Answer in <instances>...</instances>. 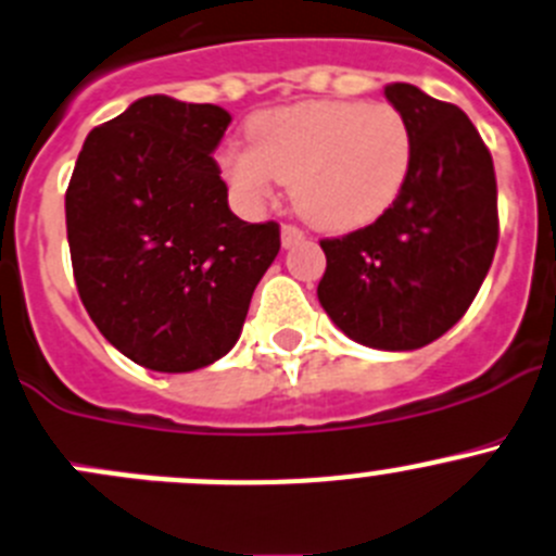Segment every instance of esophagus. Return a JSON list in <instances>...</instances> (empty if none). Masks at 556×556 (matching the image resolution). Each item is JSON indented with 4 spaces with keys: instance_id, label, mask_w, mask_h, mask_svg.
Instances as JSON below:
<instances>
[{
    "instance_id": "1",
    "label": "esophagus",
    "mask_w": 556,
    "mask_h": 556,
    "mask_svg": "<svg viewBox=\"0 0 556 556\" xmlns=\"http://www.w3.org/2000/svg\"><path fill=\"white\" fill-rule=\"evenodd\" d=\"M299 241H304V230L295 228V225H282V247L288 250V247L299 244Z\"/></svg>"
}]
</instances>
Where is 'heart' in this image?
Here are the masks:
<instances>
[{
  "mask_svg": "<svg viewBox=\"0 0 556 556\" xmlns=\"http://www.w3.org/2000/svg\"><path fill=\"white\" fill-rule=\"evenodd\" d=\"M247 135L250 147L219 157L230 190L255 206L277 181L290 185L295 212L320 230L380 219L413 174V124L391 102H295L255 113Z\"/></svg>",
  "mask_w": 556,
  "mask_h": 556,
  "instance_id": "heart-1",
  "label": "heart"
}]
</instances>
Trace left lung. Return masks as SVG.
<instances>
[{"mask_svg": "<svg viewBox=\"0 0 556 556\" xmlns=\"http://www.w3.org/2000/svg\"><path fill=\"white\" fill-rule=\"evenodd\" d=\"M386 97L413 124V174L380 219L320 241L317 299L355 342L418 350L459 323L486 279L500 239L497 179L462 108L413 84H388Z\"/></svg>", "mask_w": 556, "mask_h": 556, "instance_id": "left-lung-1", "label": "left lung"}]
</instances>
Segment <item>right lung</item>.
Returning <instances> with one entry per match:
<instances>
[{
	"label": "right lung",
	"instance_id": "1",
	"mask_svg": "<svg viewBox=\"0 0 556 556\" xmlns=\"http://www.w3.org/2000/svg\"><path fill=\"white\" fill-rule=\"evenodd\" d=\"M230 113L152 94L89 132L64 214L75 285L102 337L154 371H192L241 337L277 223L228 208L214 149Z\"/></svg>",
	"mask_w": 556,
	"mask_h": 556
}]
</instances>
